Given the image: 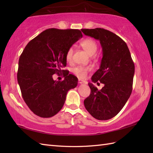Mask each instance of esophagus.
<instances>
[{
	"instance_id": "esophagus-1",
	"label": "esophagus",
	"mask_w": 153,
	"mask_h": 153,
	"mask_svg": "<svg viewBox=\"0 0 153 153\" xmlns=\"http://www.w3.org/2000/svg\"><path fill=\"white\" fill-rule=\"evenodd\" d=\"M78 83L82 84V83H85V81H83V80H82V79H79V80H78Z\"/></svg>"
}]
</instances>
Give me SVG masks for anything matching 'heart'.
<instances>
[{
	"mask_svg": "<svg viewBox=\"0 0 153 153\" xmlns=\"http://www.w3.org/2000/svg\"><path fill=\"white\" fill-rule=\"evenodd\" d=\"M81 45L83 48V49L89 55H93L95 54L97 50V48H98L97 42L91 38H87L83 39L81 42ZM74 48L70 47L68 48L66 54V59L68 62H70L72 60ZM91 70V66H78L74 68L72 70V72L79 78L84 79L86 77L88 71H89Z\"/></svg>",
	"mask_w": 153,
	"mask_h": 153,
	"instance_id": "b5f03b06",
	"label": "heart"
}]
</instances>
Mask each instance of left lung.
I'll return each instance as SVG.
<instances>
[{"label": "left lung", "mask_w": 153, "mask_h": 153, "mask_svg": "<svg viewBox=\"0 0 153 153\" xmlns=\"http://www.w3.org/2000/svg\"><path fill=\"white\" fill-rule=\"evenodd\" d=\"M87 36L99 40L102 58L99 69L92 76L94 83H104L100 90L89 83L91 93L84 105L93 118L107 120L120 112L132 92L135 65L126 42L103 28L82 29Z\"/></svg>", "instance_id": "1"}]
</instances>
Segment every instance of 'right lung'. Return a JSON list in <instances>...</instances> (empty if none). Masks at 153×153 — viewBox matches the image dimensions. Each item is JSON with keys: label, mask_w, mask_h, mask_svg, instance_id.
Masks as SVG:
<instances>
[{"label": "right lung", "mask_w": 153, "mask_h": 153, "mask_svg": "<svg viewBox=\"0 0 153 153\" xmlns=\"http://www.w3.org/2000/svg\"><path fill=\"white\" fill-rule=\"evenodd\" d=\"M82 37L79 30L51 28L25 46L19 58L17 78L23 99L35 114L41 118L56 115L68 91L77 86V77L62 69L66 66L68 48ZM61 73L65 79L54 81L52 75Z\"/></svg>", "instance_id": "obj_1"}]
</instances>
